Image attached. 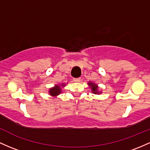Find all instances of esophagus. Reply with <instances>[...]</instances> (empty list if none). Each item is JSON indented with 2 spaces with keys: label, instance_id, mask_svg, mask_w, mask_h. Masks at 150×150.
I'll return each mask as SVG.
<instances>
[{
  "label": "esophagus",
  "instance_id": "obj_1",
  "mask_svg": "<svg viewBox=\"0 0 150 150\" xmlns=\"http://www.w3.org/2000/svg\"><path fill=\"white\" fill-rule=\"evenodd\" d=\"M73 81L75 82V83H79V82L81 81V78H74Z\"/></svg>",
  "mask_w": 150,
  "mask_h": 150
}]
</instances>
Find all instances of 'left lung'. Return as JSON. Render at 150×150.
<instances>
[{
  "mask_svg": "<svg viewBox=\"0 0 150 150\" xmlns=\"http://www.w3.org/2000/svg\"><path fill=\"white\" fill-rule=\"evenodd\" d=\"M88 85L89 88L91 89L92 93L95 94V95H100V94L103 93L102 91H100L99 87H98V85L96 83H93V82H88Z\"/></svg>",
  "mask_w": 150,
  "mask_h": 150,
  "instance_id": "left-lung-1",
  "label": "left lung"
}]
</instances>
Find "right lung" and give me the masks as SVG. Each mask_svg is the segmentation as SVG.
Returning a JSON list of instances; mask_svg holds the SVG:
<instances>
[{
	"mask_svg": "<svg viewBox=\"0 0 150 150\" xmlns=\"http://www.w3.org/2000/svg\"><path fill=\"white\" fill-rule=\"evenodd\" d=\"M66 84L67 83H62L60 84H58V85H55V86L50 88L48 90L49 95H50V96L53 97V98H56L60 94H61L62 88H65V87L66 86Z\"/></svg>",
	"mask_w": 150,
	"mask_h": 150,
	"instance_id": "1",
	"label": "right lung"
}]
</instances>
